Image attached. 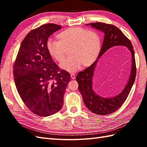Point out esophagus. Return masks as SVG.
<instances>
[{
	"label": "esophagus",
	"instance_id": "esophagus-1",
	"mask_svg": "<svg viewBox=\"0 0 147 147\" xmlns=\"http://www.w3.org/2000/svg\"><path fill=\"white\" fill-rule=\"evenodd\" d=\"M71 78L72 80L75 79V78H76L75 74H71Z\"/></svg>",
	"mask_w": 147,
	"mask_h": 147
}]
</instances>
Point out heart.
Instances as JSON below:
<instances>
[{
	"label": "heart",
	"mask_w": 147,
	"mask_h": 147,
	"mask_svg": "<svg viewBox=\"0 0 147 147\" xmlns=\"http://www.w3.org/2000/svg\"><path fill=\"white\" fill-rule=\"evenodd\" d=\"M59 41L49 39L46 48L50 56L61 62L69 50V57L62 61L60 67L69 73L91 65L97 59L101 49V38L95 31L79 27L69 28L57 35Z\"/></svg>",
	"instance_id": "obj_1"
}]
</instances>
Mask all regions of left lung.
<instances>
[{"mask_svg": "<svg viewBox=\"0 0 147 147\" xmlns=\"http://www.w3.org/2000/svg\"><path fill=\"white\" fill-rule=\"evenodd\" d=\"M92 28L104 33V42L98 57L90 67L78 73L76 77L78 89L82 94L83 102L86 107L93 113L98 115H107L116 111L125 102L135 82L136 69L133 45L130 40L121 31L112 24L104 23L87 24ZM123 45L128 48L132 53V65L130 78L127 85L121 93L112 98H104L96 94L92 89V79L98 59L110 48L114 46Z\"/></svg>", "mask_w": 147, "mask_h": 147, "instance_id": "1", "label": "left lung"}]
</instances>
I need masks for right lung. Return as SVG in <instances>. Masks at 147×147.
<instances>
[{
  "label": "right lung",
  "instance_id": "add662e5",
  "mask_svg": "<svg viewBox=\"0 0 147 147\" xmlns=\"http://www.w3.org/2000/svg\"><path fill=\"white\" fill-rule=\"evenodd\" d=\"M62 28L49 23L31 31L22 42L14 64L18 92L30 110L40 116L54 114L64 104V94L71 80L61 70L46 48L49 37Z\"/></svg>",
  "mask_w": 147,
  "mask_h": 147
}]
</instances>
